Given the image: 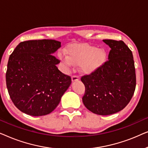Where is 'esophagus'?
<instances>
[{
    "label": "esophagus",
    "mask_w": 148,
    "mask_h": 148,
    "mask_svg": "<svg viewBox=\"0 0 148 148\" xmlns=\"http://www.w3.org/2000/svg\"><path fill=\"white\" fill-rule=\"evenodd\" d=\"M71 79H72V82H77V81L79 80V77L77 75H73L72 76Z\"/></svg>",
    "instance_id": "obj_1"
}]
</instances>
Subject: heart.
<instances>
[{
    "label": "heart",
    "mask_w": 148,
    "mask_h": 148,
    "mask_svg": "<svg viewBox=\"0 0 148 148\" xmlns=\"http://www.w3.org/2000/svg\"><path fill=\"white\" fill-rule=\"evenodd\" d=\"M66 57L61 59L69 66L81 65L82 71L90 73L101 67L106 60V52L104 49L89 44H77L70 46L66 50Z\"/></svg>",
    "instance_id": "heart-1"
}]
</instances>
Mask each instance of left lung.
Wrapping results in <instances>:
<instances>
[{
    "label": "left lung",
    "instance_id": "left-lung-1",
    "mask_svg": "<svg viewBox=\"0 0 148 148\" xmlns=\"http://www.w3.org/2000/svg\"><path fill=\"white\" fill-rule=\"evenodd\" d=\"M111 48L108 60L95 71L81 78L86 91L85 106L99 115L122 110L132 98L136 86L133 54L122 40H103Z\"/></svg>",
    "mask_w": 148,
    "mask_h": 148
}]
</instances>
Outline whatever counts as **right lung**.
<instances>
[{
    "label": "right lung",
    "mask_w": 148,
    "mask_h": 148,
    "mask_svg": "<svg viewBox=\"0 0 148 148\" xmlns=\"http://www.w3.org/2000/svg\"><path fill=\"white\" fill-rule=\"evenodd\" d=\"M61 42L54 40L21 42L9 56L6 83L12 102L20 111L34 116L50 114L71 84L70 76L56 65L53 55Z\"/></svg>",
    "instance_id": "add662e5"
}]
</instances>
